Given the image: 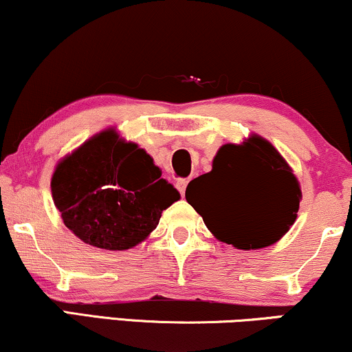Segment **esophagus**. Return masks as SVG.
Returning a JSON list of instances; mask_svg holds the SVG:
<instances>
[{
	"mask_svg": "<svg viewBox=\"0 0 352 352\" xmlns=\"http://www.w3.org/2000/svg\"><path fill=\"white\" fill-rule=\"evenodd\" d=\"M186 185H188V180H186V179H179V180H177L175 186H177V190L180 191V195H182V197H184V195H185Z\"/></svg>",
	"mask_w": 352,
	"mask_h": 352,
	"instance_id": "esophagus-1",
	"label": "esophagus"
}]
</instances>
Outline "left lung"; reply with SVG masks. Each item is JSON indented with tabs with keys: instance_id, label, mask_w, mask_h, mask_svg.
Here are the masks:
<instances>
[{
	"instance_id": "obj_1",
	"label": "left lung",
	"mask_w": 352,
	"mask_h": 352,
	"mask_svg": "<svg viewBox=\"0 0 352 352\" xmlns=\"http://www.w3.org/2000/svg\"><path fill=\"white\" fill-rule=\"evenodd\" d=\"M185 198L216 239L258 250L278 242L294 224L302 193L283 155L253 135L242 144L222 146L212 170L191 180Z\"/></svg>"
}]
</instances>
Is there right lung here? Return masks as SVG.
<instances>
[{"mask_svg": "<svg viewBox=\"0 0 352 352\" xmlns=\"http://www.w3.org/2000/svg\"><path fill=\"white\" fill-rule=\"evenodd\" d=\"M161 168L113 128L66 155L52 177V197L65 226L89 245L128 250L157 228L180 193Z\"/></svg>", "mask_w": 352, "mask_h": 352, "instance_id": "add662e5", "label": "right lung"}]
</instances>
